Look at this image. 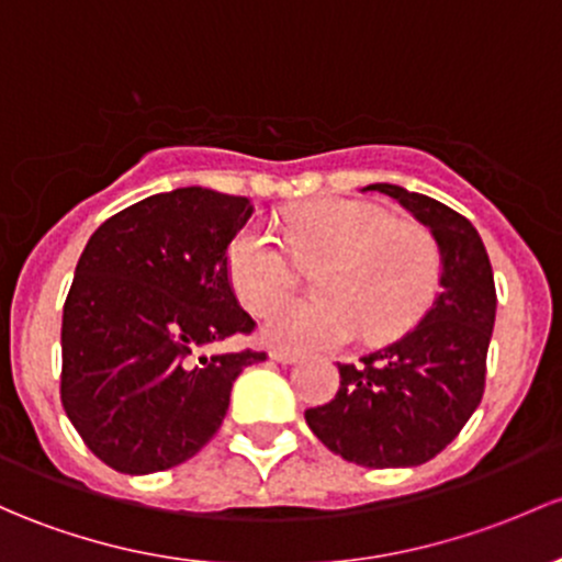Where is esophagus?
Here are the masks:
<instances>
[{
	"label": "esophagus",
	"instance_id": "esophagus-1",
	"mask_svg": "<svg viewBox=\"0 0 562 562\" xmlns=\"http://www.w3.org/2000/svg\"><path fill=\"white\" fill-rule=\"evenodd\" d=\"M269 358L277 360V363H293V360H296V352H291V350H271Z\"/></svg>",
	"mask_w": 562,
	"mask_h": 562
}]
</instances>
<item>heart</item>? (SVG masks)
Here are the masks:
<instances>
[{
    "label": "heart",
    "instance_id": "1",
    "mask_svg": "<svg viewBox=\"0 0 562 562\" xmlns=\"http://www.w3.org/2000/svg\"><path fill=\"white\" fill-rule=\"evenodd\" d=\"M285 241L261 223H247L228 245L234 293L252 312H266L295 286L297 263L318 272L321 300L286 302L266 315L261 336L288 350H334L363 336L395 339L434 299L441 252L420 223L395 221L385 206L328 199L288 223Z\"/></svg>",
    "mask_w": 562,
    "mask_h": 562
}]
</instances>
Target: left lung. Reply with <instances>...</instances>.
<instances>
[{"mask_svg":"<svg viewBox=\"0 0 562 562\" xmlns=\"http://www.w3.org/2000/svg\"><path fill=\"white\" fill-rule=\"evenodd\" d=\"M363 191L387 193L430 228L441 252V288L401 339L358 363H336L339 390L304 417L350 463L404 469L436 458L480 406L495 282L480 234L460 212L387 182Z\"/></svg>","mask_w":562,"mask_h":562,"instance_id":"1","label":"left lung"}]
</instances>
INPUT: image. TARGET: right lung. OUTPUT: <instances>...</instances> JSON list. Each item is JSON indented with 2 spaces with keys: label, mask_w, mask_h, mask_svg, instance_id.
<instances>
[{
  "label": "right lung",
  "mask_w": 562,
  "mask_h": 562,
  "mask_svg": "<svg viewBox=\"0 0 562 562\" xmlns=\"http://www.w3.org/2000/svg\"><path fill=\"white\" fill-rule=\"evenodd\" d=\"M250 199L210 188L156 193L88 239L61 321V404L80 439L121 474L193 458L221 428L236 376L266 352L206 356L252 334L234 296L228 245Z\"/></svg>",
  "instance_id": "obj_1"
}]
</instances>
